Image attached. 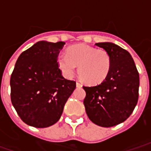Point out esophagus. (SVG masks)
Instances as JSON below:
<instances>
[{"mask_svg":"<svg viewBox=\"0 0 151 151\" xmlns=\"http://www.w3.org/2000/svg\"><path fill=\"white\" fill-rule=\"evenodd\" d=\"M76 86H77V87H82V85L79 82H76Z\"/></svg>","mask_w":151,"mask_h":151,"instance_id":"34e87169","label":"esophagus"}]
</instances>
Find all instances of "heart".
<instances>
[{"label":"heart","mask_w":151,"mask_h":151,"mask_svg":"<svg viewBox=\"0 0 151 151\" xmlns=\"http://www.w3.org/2000/svg\"><path fill=\"white\" fill-rule=\"evenodd\" d=\"M56 61L66 78H72L79 65V76L84 82L91 85L105 80L111 67V57L108 52L86 44L69 47L67 54L60 53Z\"/></svg>","instance_id":"1"}]
</instances>
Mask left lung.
Returning a JSON list of instances; mask_svg holds the SVG:
<instances>
[{
    "label": "left lung",
    "mask_w": 151,
    "mask_h": 151,
    "mask_svg": "<svg viewBox=\"0 0 151 151\" xmlns=\"http://www.w3.org/2000/svg\"><path fill=\"white\" fill-rule=\"evenodd\" d=\"M95 45L111 55V67L100 84L83 86L86 94L83 104L93 123L102 127H112L126 120L136 107L139 73L128 51L112 43Z\"/></svg>",
    "instance_id": "obj_1"
}]
</instances>
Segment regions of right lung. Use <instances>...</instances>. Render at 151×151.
I'll return each instance as SVG.
<instances>
[{
	"label": "right lung",
	"instance_id": "add662e5",
	"mask_svg": "<svg viewBox=\"0 0 151 151\" xmlns=\"http://www.w3.org/2000/svg\"><path fill=\"white\" fill-rule=\"evenodd\" d=\"M65 42L40 41L24 51L10 78L11 102L22 120L35 128H46L60 118L76 82L62 76L57 56Z\"/></svg>",
	"mask_w": 151,
	"mask_h": 151
}]
</instances>
